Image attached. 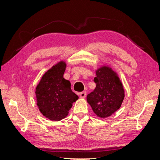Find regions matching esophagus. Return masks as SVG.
I'll use <instances>...</instances> for the list:
<instances>
[{"label":"esophagus","mask_w":160,"mask_h":160,"mask_svg":"<svg viewBox=\"0 0 160 160\" xmlns=\"http://www.w3.org/2000/svg\"><path fill=\"white\" fill-rule=\"evenodd\" d=\"M86 95H87L86 92L85 91H83V92H81V93H79V97H80L81 98L83 99V98H85V97H86Z\"/></svg>","instance_id":"esophagus-1"}]
</instances>
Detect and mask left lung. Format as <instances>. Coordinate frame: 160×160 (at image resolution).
I'll use <instances>...</instances> for the list:
<instances>
[{
    "label": "left lung",
    "mask_w": 160,
    "mask_h": 160,
    "mask_svg": "<svg viewBox=\"0 0 160 160\" xmlns=\"http://www.w3.org/2000/svg\"><path fill=\"white\" fill-rule=\"evenodd\" d=\"M95 72L96 88L87 96V101L98 117L106 118L120 108L125 91L117 72L111 67L103 65Z\"/></svg>",
    "instance_id": "obj_1"
}]
</instances>
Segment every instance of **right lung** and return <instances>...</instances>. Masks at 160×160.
Returning a JSON list of instances; mask_svg holds the SVG:
<instances>
[{
	"label": "right lung",
	"instance_id": "obj_1",
	"mask_svg": "<svg viewBox=\"0 0 160 160\" xmlns=\"http://www.w3.org/2000/svg\"><path fill=\"white\" fill-rule=\"evenodd\" d=\"M66 62L60 61L42 75L35 91L41 113L51 121H60L69 113L79 97L72 91L71 83L64 79Z\"/></svg>",
	"mask_w": 160,
	"mask_h": 160
}]
</instances>
